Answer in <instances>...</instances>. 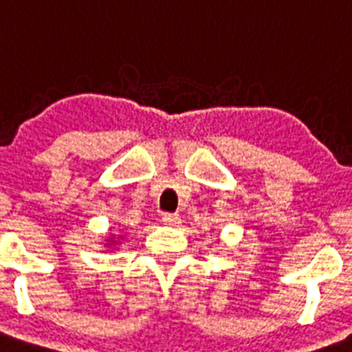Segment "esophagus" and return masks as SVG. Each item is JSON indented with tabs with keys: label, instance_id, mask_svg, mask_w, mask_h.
I'll return each instance as SVG.
<instances>
[{
	"label": "esophagus",
	"instance_id": "obj_1",
	"mask_svg": "<svg viewBox=\"0 0 352 352\" xmlns=\"http://www.w3.org/2000/svg\"><path fill=\"white\" fill-rule=\"evenodd\" d=\"M162 221L168 223V226H177V223H181V217H179V214H173V212H164V214H162Z\"/></svg>",
	"mask_w": 352,
	"mask_h": 352
}]
</instances>
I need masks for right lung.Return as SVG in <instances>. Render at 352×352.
Masks as SVG:
<instances>
[{"label":"right lung","instance_id":"obj_1","mask_svg":"<svg viewBox=\"0 0 352 352\" xmlns=\"http://www.w3.org/2000/svg\"><path fill=\"white\" fill-rule=\"evenodd\" d=\"M107 241H111V245H112V243H116V240H114V236H112V238H109Z\"/></svg>","mask_w":352,"mask_h":352}]
</instances>
